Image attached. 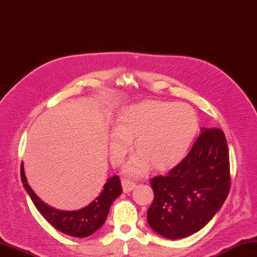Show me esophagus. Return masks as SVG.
Here are the masks:
<instances>
[{"instance_id": "1", "label": "esophagus", "mask_w": 257, "mask_h": 257, "mask_svg": "<svg viewBox=\"0 0 257 257\" xmlns=\"http://www.w3.org/2000/svg\"><path fill=\"white\" fill-rule=\"evenodd\" d=\"M121 185H122V189L124 193H129L133 189H135V187H136V183L128 180V178H123V180L121 181Z\"/></svg>"}]
</instances>
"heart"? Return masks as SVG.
Instances as JSON below:
<instances>
[{
    "label": "heart",
    "instance_id": "1",
    "mask_svg": "<svg viewBox=\"0 0 257 257\" xmlns=\"http://www.w3.org/2000/svg\"><path fill=\"white\" fill-rule=\"evenodd\" d=\"M116 130L109 135L111 161L118 164L135 138L137 152L124 169L140 175L150 164L165 170L186 156L198 130V117L187 104L147 100L126 105L117 112Z\"/></svg>",
    "mask_w": 257,
    "mask_h": 257
}]
</instances>
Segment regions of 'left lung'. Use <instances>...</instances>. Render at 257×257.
<instances>
[{"label": "left lung", "instance_id": "obj_1", "mask_svg": "<svg viewBox=\"0 0 257 257\" xmlns=\"http://www.w3.org/2000/svg\"><path fill=\"white\" fill-rule=\"evenodd\" d=\"M148 223L166 238L196 233L214 217L230 190L229 149L222 130L201 128L192 150L168 174L151 180Z\"/></svg>", "mask_w": 257, "mask_h": 257}]
</instances>
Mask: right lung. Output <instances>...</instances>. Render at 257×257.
<instances>
[{"mask_svg": "<svg viewBox=\"0 0 257 257\" xmlns=\"http://www.w3.org/2000/svg\"><path fill=\"white\" fill-rule=\"evenodd\" d=\"M21 178L24 188L31 196L35 207L41 216L58 231L74 237H86L97 231L106 221L112 201L122 193L119 177L117 175L112 176L107 180L104 189L91 204L79 210L65 211L47 205L34 193L27 183L23 163L21 166Z\"/></svg>", "mask_w": 257, "mask_h": 257, "instance_id": "add662e5", "label": "right lung"}]
</instances>
